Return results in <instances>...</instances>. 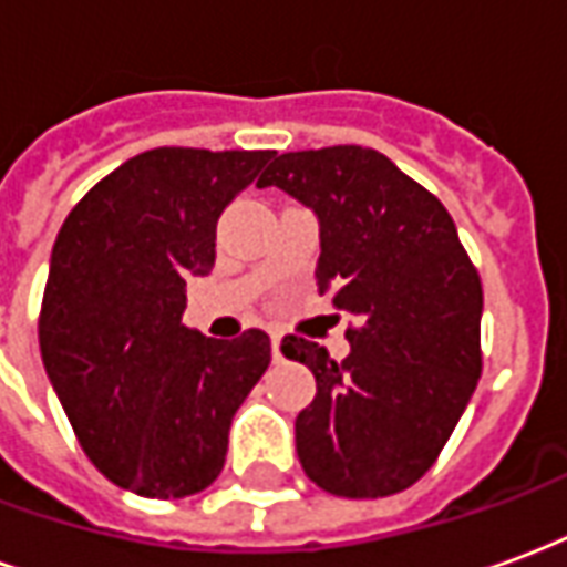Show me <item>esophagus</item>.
Listing matches in <instances>:
<instances>
[{
	"label": "esophagus",
	"mask_w": 567,
	"mask_h": 567,
	"mask_svg": "<svg viewBox=\"0 0 567 567\" xmlns=\"http://www.w3.org/2000/svg\"><path fill=\"white\" fill-rule=\"evenodd\" d=\"M270 346H272V358L279 361V358H282V352H279V346H282V333H270Z\"/></svg>",
	"instance_id": "esophagus-1"
}]
</instances>
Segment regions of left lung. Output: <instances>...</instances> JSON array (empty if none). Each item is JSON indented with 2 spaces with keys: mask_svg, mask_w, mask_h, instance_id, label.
Wrapping results in <instances>:
<instances>
[{
  "mask_svg": "<svg viewBox=\"0 0 567 567\" xmlns=\"http://www.w3.org/2000/svg\"><path fill=\"white\" fill-rule=\"evenodd\" d=\"M319 218V295L349 312L352 352L303 337L316 398L295 422L307 476L340 498L404 492L437 462L483 370V285L450 212L385 154L361 145L279 154L258 178Z\"/></svg>",
  "mask_w": 567,
  "mask_h": 567,
  "instance_id": "obj_1",
  "label": "left lung"
}]
</instances>
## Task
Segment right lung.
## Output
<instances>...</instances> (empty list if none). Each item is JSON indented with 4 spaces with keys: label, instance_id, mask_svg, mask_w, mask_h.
Listing matches in <instances>:
<instances>
[{
    "label": "right lung",
    "instance_id": "right-lung-1",
    "mask_svg": "<svg viewBox=\"0 0 567 567\" xmlns=\"http://www.w3.org/2000/svg\"><path fill=\"white\" fill-rule=\"evenodd\" d=\"M272 151H142L56 234L39 316L48 380L100 474L142 498H187L221 474L270 337L182 324L185 285L215 267V224Z\"/></svg>",
    "mask_w": 567,
    "mask_h": 567
}]
</instances>
